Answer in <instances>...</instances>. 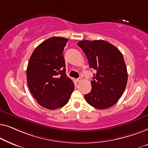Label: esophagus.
I'll return each instance as SVG.
<instances>
[{
  "instance_id": "esophagus-1",
  "label": "esophagus",
  "mask_w": 148,
  "mask_h": 148,
  "mask_svg": "<svg viewBox=\"0 0 148 148\" xmlns=\"http://www.w3.org/2000/svg\"><path fill=\"white\" fill-rule=\"evenodd\" d=\"M81 81H82V78H81V77L78 78V79H76V82H80Z\"/></svg>"
}]
</instances>
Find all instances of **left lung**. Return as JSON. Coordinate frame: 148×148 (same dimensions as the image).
I'll return each mask as SVG.
<instances>
[{
  "mask_svg": "<svg viewBox=\"0 0 148 148\" xmlns=\"http://www.w3.org/2000/svg\"><path fill=\"white\" fill-rule=\"evenodd\" d=\"M77 45L86 54L90 68L96 71L91 81L92 90L84 95L86 102L96 108H110L123 95L128 79L122 53L104 40H82Z\"/></svg>",
  "mask_w": 148,
  "mask_h": 148,
  "instance_id": "obj_1",
  "label": "left lung"
}]
</instances>
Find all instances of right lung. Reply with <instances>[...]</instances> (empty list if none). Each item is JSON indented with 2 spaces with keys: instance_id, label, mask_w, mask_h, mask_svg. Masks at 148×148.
Masks as SVG:
<instances>
[{
  "instance_id": "1",
  "label": "right lung",
  "mask_w": 148,
  "mask_h": 148,
  "mask_svg": "<svg viewBox=\"0 0 148 148\" xmlns=\"http://www.w3.org/2000/svg\"><path fill=\"white\" fill-rule=\"evenodd\" d=\"M68 39L52 37L34 50L28 62L27 82L38 104L55 110L67 104L75 86L66 75L63 56Z\"/></svg>"
}]
</instances>
